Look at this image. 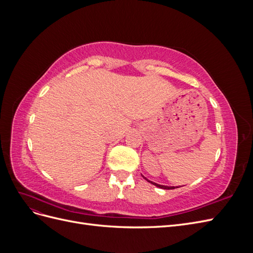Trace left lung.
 Wrapping results in <instances>:
<instances>
[{"mask_svg": "<svg viewBox=\"0 0 253 253\" xmlns=\"http://www.w3.org/2000/svg\"><path fill=\"white\" fill-rule=\"evenodd\" d=\"M145 178V177H144ZM147 179V178H145ZM148 180V179H147ZM148 181H150V180H148ZM151 183H153V185L154 186H156V187H158V188H162V189H166V190H172V189H175V187H168V186H163V185H158V183H156V182H152V181H150Z\"/></svg>", "mask_w": 253, "mask_h": 253, "instance_id": "obj_1", "label": "left lung"}]
</instances>
